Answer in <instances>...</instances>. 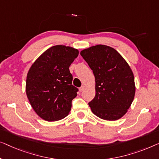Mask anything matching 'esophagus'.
<instances>
[{
  "label": "esophagus",
  "mask_w": 159,
  "mask_h": 159,
  "mask_svg": "<svg viewBox=\"0 0 159 159\" xmlns=\"http://www.w3.org/2000/svg\"><path fill=\"white\" fill-rule=\"evenodd\" d=\"M84 89H85V86H81L80 87L79 91H80V92H83V91H84Z\"/></svg>",
  "instance_id": "esophagus-1"
}]
</instances>
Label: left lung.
Here are the masks:
<instances>
[{"label": "left lung", "instance_id": "8db88e82", "mask_svg": "<svg viewBox=\"0 0 159 159\" xmlns=\"http://www.w3.org/2000/svg\"><path fill=\"white\" fill-rule=\"evenodd\" d=\"M80 55L95 76L96 95L89 103L92 112L105 120L121 118L130 107L135 93L129 65L117 50L103 44L85 49Z\"/></svg>", "mask_w": 159, "mask_h": 159}]
</instances>
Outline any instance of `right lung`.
<instances>
[{
    "mask_svg": "<svg viewBox=\"0 0 159 159\" xmlns=\"http://www.w3.org/2000/svg\"><path fill=\"white\" fill-rule=\"evenodd\" d=\"M78 55L76 49L53 46L38 57L29 70L26 95L35 112L43 120H62L70 111L79 89L72 85L69 67Z\"/></svg>",
    "mask_w": 159,
    "mask_h": 159,
    "instance_id": "right-lung-1",
    "label": "right lung"
}]
</instances>
